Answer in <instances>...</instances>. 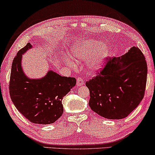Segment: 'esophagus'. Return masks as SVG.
Wrapping results in <instances>:
<instances>
[{
  "label": "esophagus",
  "instance_id": "34e87169",
  "mask_svg": "<svg viewBox=\"0 0 155 155\" xmlns=\"http://www.w3.org/2000/svg\"><path fill=\"white\" fill-rule=\"evenodd\" d=\"M84 82L83 81V80H82V78H78L77 79V86L81 87L82 85H84Z\"/></svg>",
  "mask_w": 155,
  "mask_h": 155
}]
</instances>
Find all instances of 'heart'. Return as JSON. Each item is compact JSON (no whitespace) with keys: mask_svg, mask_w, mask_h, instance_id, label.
Masks as SVG:
<instances>
[{"mask_svg":"<svg viewBox=\"0 0 155 155\" xmlns=\"http://www.w3.org/2000/svg\"><path fill=\"white\" fill-rule=\"evenodd\" d=\"M109 53L107 44L90 39L76 42L71 50L72 58L76 62H87V68L90 73H96L102 68ZM63 59L71 67L75 66L74 61L69 57L65 56Z\"/></svg>","mask_w":155,"mask_h":155,"instance_id":"heart-1","label":"heart"}]
</instances>
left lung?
Returning <instances> with one entry per match:
<instances>
[{"label":"left lung","instance_id":"1","mask_svg":"<svg viewBox=\"0 0 155 155\" xmlns=\"http://www.w3.org/2000/svg\"><path fill=\"white\" fill-rule=\"evenodd\" d=\"M145 58L137 47L108 61L97 76L86 82L90 92L89 106L108 119L128 116L143 99L147 82Z\"/></svg>","mask_w":155,"mask_h":155}]
</instances>
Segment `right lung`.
<instances>
[{
  "instance_id": "1",
  "label": "right lung",
  "mask_w": 155,
  "mask_h": 155,
  "mask_svg": "<svg viewBox=\"0 0 155 155\" xmlns=\"http://www.w3.org/2000/svg\"><path fill=\"white\" fill-rule=\"evenodd\" d=\"M31 48V44L27 43L12 61L10 98L17 109L31 123L54 124L63 114V98L75 87L76 79L61 76L52 70L39 79L27 77L22 69V57Z\"/></svg>"
}]
</instances>
